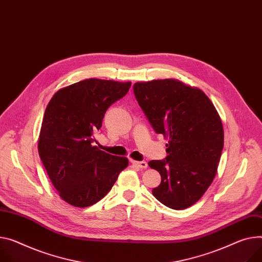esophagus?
Returning a JSON list of instances; mask_svg holds the SVG:
<instances>
[{
	"mask_svg": "<svg viewBox=\"0 0 262 262\" xmlns=\"http://www.w3.org/2000/svg\"><path fill=\"white\" fill-rule=\"evenodd\" d=\"M131 164L133 166L139 168V169H146L148 167L147 162H144V160H143V162H137V160H131Z\"/></svg>",
	"mask_w": 262,
	"mask_h": 262,
	"instance_id": "obj_1",
	"label": "esophagus"
}]
</instances>
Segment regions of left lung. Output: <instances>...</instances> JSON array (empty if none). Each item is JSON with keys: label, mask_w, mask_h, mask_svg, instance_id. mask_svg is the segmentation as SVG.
<instances>
[{"label": "left lung", "mask_w": 262, "mask_h": 262, "mask_svg": "<svg viewBox=\"0 0 262 262\" xmlns=\"http://www.w3.org/2000/svg\"><path fill=\"white\" fill-rule=\"evenodd\" d=\"M134 94L157 134L169 139L168 156L151 160L162 183L154 197L173 210H184L200 199L216 175L224 149V127L210 98L177 79L135 83Z\"/></svg>", "instance_id": "8db88e82"}]
</instances>
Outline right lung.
Listing matches in <instances>:
<instances>
[{"mask_svg":"<svg viewBox=\"0 0 262 262\" xmlns=\"http://www.w3.org/2000/svg\"><path fill=\"white\" fill-rule=\"evenodd\" d=\"M130 87V82L84 79L59 89L47 105L38 154L52 185L69 205L96 204L128 167V158L99 150L93 142L107 109Z\"/></svg>","mask_w":262,"mask_h":262,"instance_id":"1","label":"right lung"}]
</instances>
